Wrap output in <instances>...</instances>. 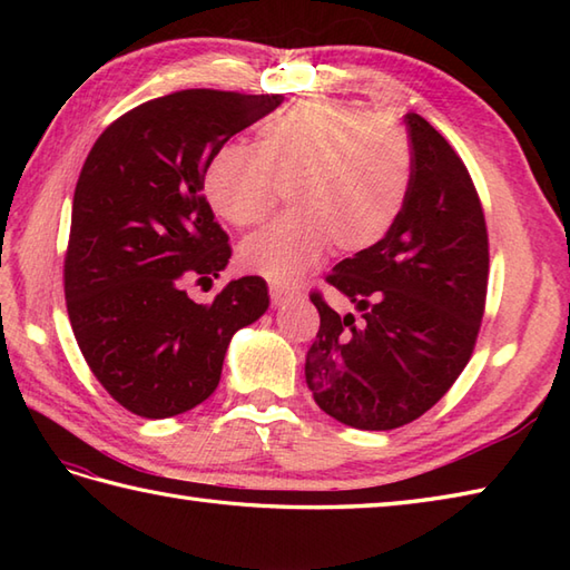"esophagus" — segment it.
<instances>
[{
  "label": "esophagus",
  "instance_id": "esophagus-1",
  "mask_svg": "<svg viewBox=\"0 0 570 570\" xmlns=\"http://www.w3.org/2000/svg\"><path fill=\"white\" fill-rule=\"evenodd\" d=\"M269 294H272V304L274 306H284V304H288V301L296 296L294 288H288L284 284H278V282H269Z\"/></svg>",
  "mask_w": 570,
  "mask_h": 570
}]
</instances>
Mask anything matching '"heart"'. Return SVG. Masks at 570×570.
I'll list each match as a JSON object with an SVG mask.
<instances>
[{
    "instance_id": "1",
    "label": "heart",
    "mask_w": 570,
    "mask_h": 570,
    "mask_svg": "<svg viewBox=\"0 0 570 570\" xmlns=\"http://www.w3.org/2000/svg\"><path fill=\"white\" fill-rule=\"evenodd\" d=\"M414 180V159L402 129L362 107L306 100L272 115L254 147L227 141L205 166L210 208L235 227L269 215L288 188L294 210L249 235L239 264L294 282L335 242L365 252L396 225Z\"/></svg>"
}]
</instances>
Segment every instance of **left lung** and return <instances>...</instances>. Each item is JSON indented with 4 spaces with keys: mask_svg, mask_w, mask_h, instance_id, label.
<instances>
[{
    "mask_svg": "<svg viewBox=\"0 0 570 570\" xmlns=\"http://www.w3.org/2000/svg\"><path fill=\"white\" fill-rule=\"evenodd\" d=\"M414 180L377 245L333 266L353 313L321 294V331L306 355L316 404L345 426L390 431L451 390L475 347L488 294V227L460 156L416 112L404 117Z\"/></svg>",
    "mask_w": 570,
    "mask_h": 570,
    "instance_id": "1",
    "label": "left lung"
}]
</instances>
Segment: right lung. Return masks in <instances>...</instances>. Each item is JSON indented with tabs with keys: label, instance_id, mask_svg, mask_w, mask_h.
<instances>
[{
	"label": "right lung",
	"instance_id": "add662e5",
	"mask_svg": "<svg viewBox=\"0 0 570 570\" xmlns=\"http://www.w3.org/2000/svg\"><path fill=\"white\" fill-rule=\"evenodd\" d=\"M282 95L180 90L144 102L95 141L72 196L68 318L95 377L144 419L208 399L233 335L259 321V276L229 282L210 304L186 286L229 262L227 233L203 198L210 156L274 112Z\"/></svg>",
	"mask_w": 570,
	"mask_h": 570
}]
</instances>
